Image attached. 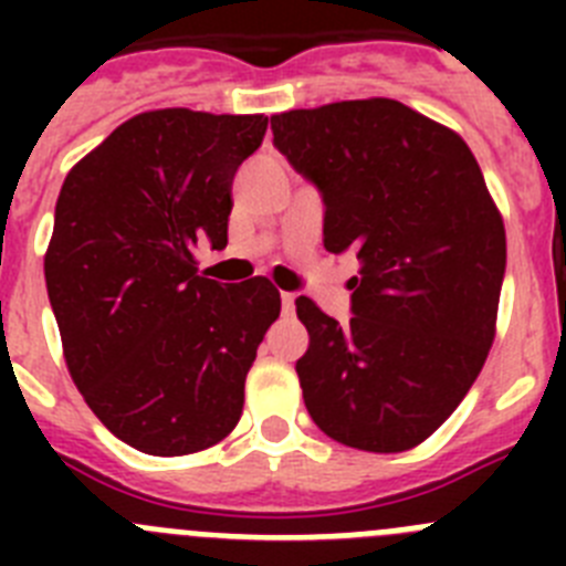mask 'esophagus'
Returning a JSON list of instances; mask_svg holds the SVG:
<instances>
[{
    "instance_id": "34e87169",
    "label": "esophagus",
    "mask_w": 566,
    "mask_h": 566,
    "mask_svg": "<svg viewBox=\"0 0 566 566\" xmlns=\"http://www.w3.org/2000/svg\"><path fill=\"white\" fill-rule=\"evenodd\" d=\"M280 306H283V314H294V294H289V292H283L280 294Z\"/></svg>"
}]
</instances>
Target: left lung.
I'll list each match as a JSON object with an SVG mask.
<instances>
[{
  "mask_svg": "<svg viewBox=\"0 0 566 566\" xmlns=\"http://www.w3.org/2000/svg\"><path fill=\"white\" fill-rule=\"evenodd\" d=\"M272 133L323 195L328 252L363 263L345 326L297 297L308 413L357 451H411L457 411L496 337L502 214L462 135L394 98L289 109Z\"/></svg>",
  "mask_w": 566,
  "mask_h": 566,
  "instance_id": "1",
  "label": "left lung"
}]
</instances>
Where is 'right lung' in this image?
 I'll return each mask as SVG.
<instances>
[{"mask_svg":"<svg viewBox=\"0 0 566 566\" xmlns=\"http://www.w3.org/2000/svg\"><path fill=\"white\" fill-rule=\"evenodd\" d=\"M266 115L149 109L70 169L44 254L67 371L109 433L149 457L207 451L243 413L280 314L266 277L223 289L195 249L227 247L234 172Z\"/></svg>","mask_w":566,"mask_h":566,"instance_id":"add662e5","label":"right lung"}]
</instances>
